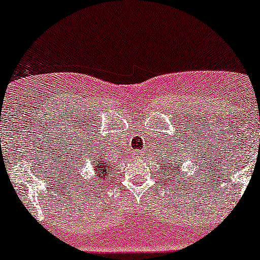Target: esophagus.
Returning <instances> with one entry per match:
<instances>
[{"mask_svg":"<svg viewBox=\"0 0 260 260\" xmlns=\"http://www.w3.org/2000/svg\"><path fill=\"white\" fill-rule=\"evenodd\" d=\"M133 154H134V155H136V156H139V157H140V155H142V152H140V151H138V150H136V151H134V152H133Z\"/></svg>","mask_w":260,"mask_h":260,"instance_id":"obj_1","label":"esophagus"}]
</instances>
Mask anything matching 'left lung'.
I'll return each mask as SVG.
<instances>
[{
	"instance_id": "obj_1",
	"label": "left lung",
	"mask_w": 260,
	"mask_h": 260,
	"mask_svg": "<svg viewBox=\"0 0 260 260\" xmlns=\"http://www.w3.org/2000/svg\"><path fill=\"white\" fill-rule=\"evenodd\" d=\"M176 168H177V167H176V166H174V170H176ZM179 168H180V167H179ZM174 170H173V172H174Z\"/></svg>"
}]
</instances>
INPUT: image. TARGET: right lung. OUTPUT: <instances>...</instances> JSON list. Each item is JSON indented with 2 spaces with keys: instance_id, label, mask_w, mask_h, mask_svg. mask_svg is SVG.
I'll return each instance as SVG.
<instances>
[{
  "instance_id": "add662e5",
  "label": "right lung",
  "mask_w": 260,
  "mask_h": 260,
  "mask_svg": "<svg viewBox=\"0 0 260 260\" xmlns=\"http://www.w3.org/2000/svg\"><path fill=\"white\" fill-rule=\"evenodd\" d=\"M95 171H96V174H98V177L105 178V176H108L109 172L111 171V164L110 162H108V160L106 161L100 160V164L95 165Z\"/></svg>"
}]
</instances>
